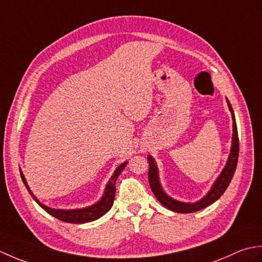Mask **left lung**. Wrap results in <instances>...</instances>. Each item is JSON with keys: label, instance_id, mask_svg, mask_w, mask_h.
I'll list each match as a JSON object with an SVG mask.
<instances>
[{"label": "left lung", "instance_id": "left-lung-1", "mask_svg": "<svg viewBox=\"0 0 262 262\" xmlns=\"http://www.w3.org/2000/svg\"><path fill=\"white\" fill-rule=\"evenodd\" d=\"M226 101H227V104H229V108L232 114V119H233V137H232L231 153L224 170L222 171L221 176L217 178V180L214 183V186L211 187L210 191L206 194L202 200H199V202L194 204H186V203L178 202V200L170 198L168 194L162 190V188H161V185L159 182V173H158L157 164H155L151 155H148L147 160L149 164V169H148L149 186H151L152 191L155 194V197L158 198L159 202L168 209L172 211H177V213H182V214L193 213V211L204 209L207 207V206L216 202V200L225 192L226 188L229 187L232 178L234 176V172L236 170V164H237V159H238V135H237V127L235 122V116H234V113H233L232 105L227 99Z\"/></svg>", "mask_w": 262, "mask_h": 262}]
</instances>
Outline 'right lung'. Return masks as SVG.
I'll use <instances>...</instances> for the list:
<instances>
[{"mask_svg":"<svg viewBox=\"0 0 262 262\" xmlns=\"http://www.w3.org/2000/svg\"><path fill=\"white\" fill-rule=\"evenodd\" d=\"M127 162L122 163L119 165L118 168L116 169L114 176L111 177L110 181L108 182L107 187H105V191L103 197L101 198L100 202H98L96 205L90 206V207L86 208H82V209H72V210H65V209H54V208H49L47 206L42 205L39 200L35 197V194L32 193L30 190L29 186L27 185V181L25 179V176L22 174V172L20 171L21 174V179L24 181L26 188L28 189V191L32 196V198L36 200V203L40 206L42 209H45L48 214H51L52 216L56 217V219L66 222V223H74V224H83V223H88V222H92L98 220L99 217H101L104 215L107 211L111 208V206L114 204L115 200V194H116V180L118 179L119 174L121 173V170L125 168Z\"/></svg>","mask_w":262,"mask_h":262,"instance_id":"obj_1","label":"right lung"}]
</instances>
